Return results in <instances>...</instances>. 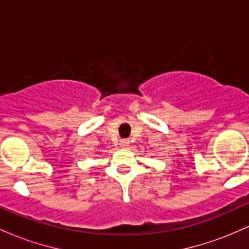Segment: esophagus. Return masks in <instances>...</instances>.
<instances>
[{"label":"esophagus","mask_w":249,"mask_h":249,"mask_svg":"<svg viewBox=\"0 0 249 249\" xmlns=\"http://www.w3.org/2000/svg\"><path fill=\"white\" fill-rule=\"evenodd\" d=\"M128 144H130V142H128L127 139H122L121 142H119L121 147H126V146H128Z\"/></svg>","instance_id":"obj_1"}]
</instances>
